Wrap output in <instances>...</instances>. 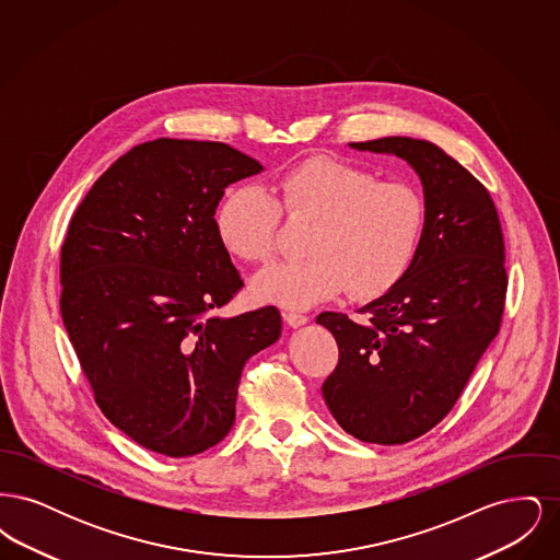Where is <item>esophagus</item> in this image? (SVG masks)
I'll return each instance as SVG.
<instances>
[{
  "label": "esophagus",
  "instance_id": "34e87169",
  "mask_svg": "<svg viewBox=\"0 0 560 560\" xmlns=\"http://www.w3.org/2000/svg\"><path fill=\"white\" fill-rule=\"evenodd\" d=\"M283 319H285V323H288L290 327H302V325H306V323H308V317H306V315L295 313V311L285 313V315H283Z\"/></svg>",
  "mask_w": 560,
  "mask_h": 560
}]
</instances>
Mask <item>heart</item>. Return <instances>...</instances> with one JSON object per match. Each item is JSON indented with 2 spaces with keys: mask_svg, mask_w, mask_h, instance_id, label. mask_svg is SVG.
Listing matches in <instances>:
<instances>
[{
  "mask_svg": "<svg viewBox=\"0 0 560 560\" xmlns=\"http://www.w3.org/2000/svg\"><path fill=\"white\" fill-rule=\"evenodd\" d=\"M272 192L254 185L233 188L215 215L224 247L249 262L275 256L281 212L311 224L304 241L308 258L272 265L252 279L260 302L306 308L345 288L357 300H372L399 283L424 240L422 190L402 180H377L348 161H302Z\"/></svg>",
  "mask_w": 560,
  "mask_h": 560,
  "instance_id": "heart-1",
  "label": "heart"
}]
</instances>
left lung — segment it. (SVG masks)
<instances>
[{
    "mask_svg": "<svg viewBox=\"0 0 560 560\" xmlns=\"http://www.w3.org/2000/svg\"><path fill=\"white\" fill-rule=\"evenodd\" d=\"M407 161L424 188L428 220L413 265L359 313H320L340 348L320 393L359 441L402 445L436 427L500 331L508 277L489 190L441 147L388 136L350 142Z\"/></svg>",
    "mask_w": 560,
    "mask_h": 560,
    "instance_id": "obj_1",
    "label": "left lung"
}]
</instances>
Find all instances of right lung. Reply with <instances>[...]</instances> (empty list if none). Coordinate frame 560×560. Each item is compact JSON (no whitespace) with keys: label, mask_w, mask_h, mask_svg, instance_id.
Returning <instances> with one entry per match:
<instances>
[{"label":"right lung","mask_w":560,"mask_h":560,"mask_svg":"<svg viewBox=\"0 0 560 560\" xmlns=\"http://www.w3.org/2000/svg\"><path fill=\"white\" fill-rule=\"evenodd\" d=\"M224 142L158 138L94 183L60 249V315L98 407L187 457L235 424L241 372L281 336L275 306L218 317L243 288L215 229L224 188L260 174Z\"/></svg>","instance_id":"add662e5"}]
</instances>
